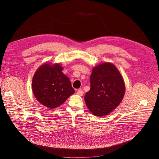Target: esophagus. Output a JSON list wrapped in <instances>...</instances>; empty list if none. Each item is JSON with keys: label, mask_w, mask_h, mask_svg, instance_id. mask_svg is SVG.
Segmentation results:
<instances>
[{"label": "esophagus", "mask_w": 159, "mask_h": 159, "mask_svg": "<svg viewBox=\"0 0 159 159\" xmlns=\"http://www.w3.org/2000/svg\"><path fill=\"white\" fill-rule=\"evenodd\" d=\"M77 94L80 96H82V95H83V94H84V91H83L82 89H79L77 91Z\"/></svg>", "instance_id": "1"}]
</instances>
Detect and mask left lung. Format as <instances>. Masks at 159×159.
<instances>
[{"mask_svg":"<svg viewBox=\"0 0 159 159\" xmlns=\"http://www.w3.org/2000/svg\"><path fill=\"white\" fill-rule=\"evenodd\" d=\"M90 90L86 93L85 102L94 115H107L117 107L125 93V84L118 69L111 63L101 64L92 70Z\"/></svg>","mask_w":159,"mask_h":159,"instance_id":"obj_1","label":"left lung"}]
</instances>
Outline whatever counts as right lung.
I'll use <instances>...</instances> for the list:
<instances>
[{"label":"right lung","mask_w":159,"mask_h":159,"mask_svg":"<svg viewBox=\"0 0 159 159\" xmlns=\"http://www.w3.org/2000/svg\"><path fill=\"white\" fill-rule=\"evenodd\" d=\"M58 64H44L36 71L32 80V89L37 101L53 109L62 104L74 93L70 79L62 73Z\"/></svg>","instance_id":"1"}]
</instances>
